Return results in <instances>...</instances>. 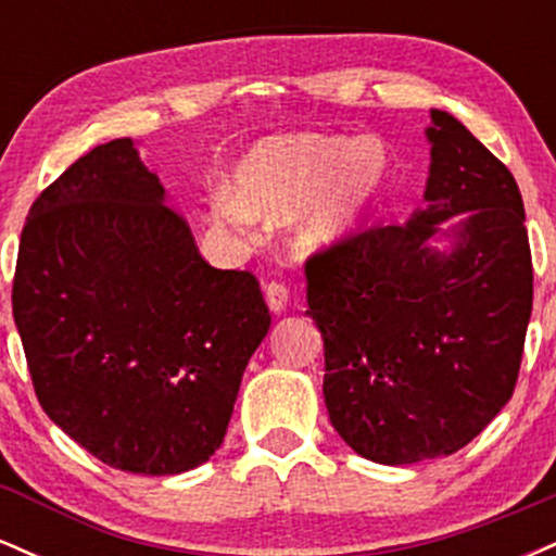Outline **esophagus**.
<instances>
[{"instance_id":"34e87169","label":"esophagus","mask_w":556,"mask_h":556,"mask_svg":"<svg viewBox=\"0 0 556 556\" xmlns=\"http://www.w3.org/2000/svg\"><path fill=\"white\" fill-rule=\"evenodd\" d=\"M287 300H290V292H287V285L285 282H274L266 285V303H269V308L274 314H282L287 308Z\"/></svg>"}]
</instances>
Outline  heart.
<instances>
[{
    "mask_svg": "<svg viewBox=\"0 0 556 556\" xmlns=\"http://www.w3.org/2000/svg\"><path fill=\"white\" fill-rule=\"evenodd\" d=\"M387 175L381 140L290 132L264 140L242 159L229 180L232 203L219 201L214 214L225 225H242L245 214L279 222L308 200L298 240L305 248L334 245L366 222Z\"/></svg>",
    "mask_w": 556,
    "mask_h": 556,
    "instance_id": "obj_1",
    "label": "heart"
}]
</instances>
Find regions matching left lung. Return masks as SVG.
Segmentation results:
<instances>
[{
	"label": "left lung",
	"mask_w": 556,
	"mask_h": 556,
	"mask_svg": "<svg viewBox=\"0 0 556 556\" xmlns=\"http://www.w3.org/2000/svg\"><path fill=\"white\" fill-rule=\"evenodd\" d=\"M426 208L305 261L324 337V400L337 433L374 463L410 465L473 442L518 384L533 305L526 208L513 172L433 110ZM469 219L446 257L438 225Z\"/></svg>",
	"instance_id": "obj_1"
}]
</instances>
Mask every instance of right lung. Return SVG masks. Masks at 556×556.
<instances>
[{
    "mask_svg": "<svg viewBox=\"0 0 556 556\" xmlns=\"http://www.w3.org/2000/svg\"><path fill=\"white\" fill-rule=\"evenodd\" d=\"M12 316L43 413L143 476L219 450L271 324L258 279L203 261L130 138L96 146L34 201Z\"/></svg>",
    "mask_w": 556,
    "mask_h": 556,
    "instance_id": "1",
    "label": "right lung"
}]
</instances>
